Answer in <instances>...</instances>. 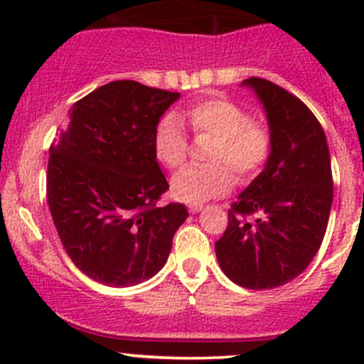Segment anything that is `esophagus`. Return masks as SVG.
I'll use <instances>...</instances> for the list:
<instances>
[{
    "label": "esophagus",
    "instance_id": "esophagus-1",
    "mask_svg": "<svg viewBox=\"0 0 364 364\" xmlns=\"http://www.w3.org/2000/svg\"><path fill=\"white\" fill-rule=\"evenodd\" d=\"M203 209V204H190L188 205V211L190 213H199Z\"/></svg>",
    "mask_w": 364,
    "mask_h": 364
}]
</instances>
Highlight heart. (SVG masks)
I'll list each match as a JSON object with an SVG mask.
<instances>
[{"mask_svg": "<svg viewBox=\"0 0 364 364\" xmlns=\"http://www.w3.org/2000/svg\"><path fill=\"white\" fill-rule=\"evenodd\" d=\"M183 116L196 135L213 137L208 165H190L172 178L176 199L200 204L223 196L234 185V175L247 181L259 174L273 151V134L267 123L252 119L243 105L229 98H205L186 109ZM153 151L161 165L174 171L188 156V137L181 121L167 114L153 135Z\"/></svg>", "mask_w": 364, "mask_h": 364, "instance_id": "1", "label": "heart"}]
</instances>
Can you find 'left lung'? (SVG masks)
<instances>
[{
	"label": "left lung",
	"instance_id": "1",
	"mask_svg": "<svg viewBox=\"0 0 364 364\" xmlns=\"http://www.w3.org/2000/svg\"><path fill=\"white\" fill-rule=\"evenodd\" d=\"M243 84L264 104L273 151L230 205L215 250L234 284L266 291L294 280L321 248L333 203L331 159L321 123L299 98L259 77Z\"/></svg>",
	"mask_w": 364,
	"mask_h": 364
}]
</instances>
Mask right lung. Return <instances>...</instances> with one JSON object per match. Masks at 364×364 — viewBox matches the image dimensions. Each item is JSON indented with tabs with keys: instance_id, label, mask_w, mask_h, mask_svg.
<instances>
[{
	"instance_id": "right-lung-1",
	"label": "right lung",
	"mask_w": 364,
	"mask_h": 364,
	"mask_svg": "<svg viewBox=\"0 0 364 364\" xmlns=\"http://www.w3.org/2000/svg\"><path fill=\"white\" fill-rule=\"evenodd\" d=\"M174 91L112 80L72 105L70 123L49 148L47 203L72 262L95 282L130 287L164 267L188 216L159 208L168 183L153 151Z\"/></svg>"
}]
</instances>
